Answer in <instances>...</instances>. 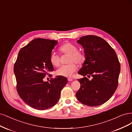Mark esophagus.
<instances>
[{
	"mask_svg": "<svg viewBox=\"0 0 132 132\" xmlns=\"http://www.w3.org/2000/svg\"><path fill=\"white\" fill-rule=\"evenodd\" d=\"M68 79V81H69V82H71V81H72V80H73V79H72V78H68L67 79Z\"/></svg>",
	"mask_w": 132,
	"mask_h": 132,
	"instance_id": "esophagus-1",
	"label": "esophagus"
}]
</instances>
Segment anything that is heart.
<instances>
[{"label": "heart", "instance_id": "heart-1", "mask_svg": "<svg viewBox=\"0 0 132 132\" xmlns=\"http://www.w3.org/2000/svg\"><path fill=\"white\" fill-rule=\"evenodd\" d=\"M62 54H69L68 62L70 63L67 65H62L56 70V73L59 76L66 77H70L73 75L74 72L77 70V66L74 62L78 65H82L85 61V56L82 53L78 51V48L76 45L71 43H66L62 45L59 48ZM49 60L53 66L57 67L60 65V56L55 53L50 54Z\"/></svg>", "mask_w": 132, "mask_h": 132}]
</instances>
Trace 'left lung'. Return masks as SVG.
Returning a JSON list of instances; mask_svg holds the SVG:
<instances>
[{
	"label": "left lung",
	"mask_w": 132,
	"mask_h": 132,
	"mask_svg": "<svg viewBox=\"0 0 132 132\" xmlns=\"http://www.w3.org/2000/svg\"><path fill=\"white\" fill-rule=\"evenodd\" d=\"M84 48L85 60L78 74L80 87L76 93L80 103L97 106L108 101L118 86L121 66L116 52L107 42L96 36H86L77 40Z\"/></svg>",
	"instance_id": "8db88e82"
}]
</instances>
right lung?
Segmentation results:
<instances>
[{
	"instance_id": "right-lung-1",
	"label": "right lung",
	"mask_w": 132,
	"mask_h": 132,
	"mask_svg": "<svg viewBox=\"0 0 132 132\" xmlns=\"http://www.w3.org/2000/svg\"><path fill=\"white\" fill-rule=\"evenodd\" d=\"M57 43L36 38L19 51L14 67L17 91L24 103L32 108L43 110L56 105L61 90L67 83V78L61 76L44 81L47 72L54 71L49 57Z\"/></svg>"
}]
</instances>
